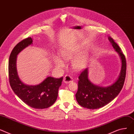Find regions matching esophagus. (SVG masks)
<instances>
[{
	"instance_id": "1",
	"label": "esophagus",
	"mask_w": 134,
	"mask_h": 134,
	"mask_svg": "<svg viewBox=\"0 0 134 134\" xmlns=\"http://www.w3.org/2000/svg\"><path fill=\"white\" fill-rule=\"evenodd\" d=\"M73 78L71 77V76L69 75H66L64 77L63 82L65 83H69L70 82H73Z\"/></svg>"
}]
</instances>
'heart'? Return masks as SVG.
<instances>
[{
    "label": "heart",
    "instance_id": "obj_1",
    "mask_svg": "<svg viewBox=\"0 0 134 134\" xmlns=\"http://www.w3.org/2000/svg\"><path fill=\"white\" fill-rule=\"evenodd\" d=\"M77 52V50L71 49H64L60 53V58L64 60H69L71 59ZM88 60L87 54L83 53L80 56L76 57L72 61V66L76 70H81L85 67ZM54 63L56 67L59 68H63L65 65L64 62L60 58L55 57L54 58Z\"/></svg>",
    "mask_w": 134,
    "mask_h": 134
}]
</instances>
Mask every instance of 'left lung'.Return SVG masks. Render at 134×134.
<instances>
[{
    "label": "left lung",
    "instance_id": "1",
    "mask_svg": "<svg viewBox=\"0 0 134 134\" xmlns=\"http://www.w3.org/2000/svg\"><path fill=\"white\" fill-rule=\"evenodd\" d=\"M108 38L115 51L119 53L122 60L120 76L112 85L102 87L93 84L89 80L88 68L82 71L78 77L79 80L76 98L78 103L84 108L97 109L105 106L119 95L123 88L126 76V59L120 46L114 39L110 37Z\"/></svg>",
    "mask_w": 134,
    "mask_h": 134
}]
</instances>
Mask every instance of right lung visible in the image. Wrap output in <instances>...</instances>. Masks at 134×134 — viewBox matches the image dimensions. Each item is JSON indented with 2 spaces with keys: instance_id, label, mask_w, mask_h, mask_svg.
Instances as JSON below:
<instances>
[{
  "instance_id": "1",
  "label": "right lung",
  "mask_w": 134,
  "mask_h": 134,
  "mask_svg": "<svg viewBox=\"0 0 134 134\" xmlns=\"http://www.w3.org/2000/svg\"><path fill=\"white\" fill-rule=\"evenodd\" d=\"M31 44L32 39L28 37L18 43L13 49L9 60L10 84L17 96L30 107L38 109L48 108L56 102L63 78L48 77L41 83L36 85H27L21 82L17 71V56Z\"/></svg>"
}]
</instances>
